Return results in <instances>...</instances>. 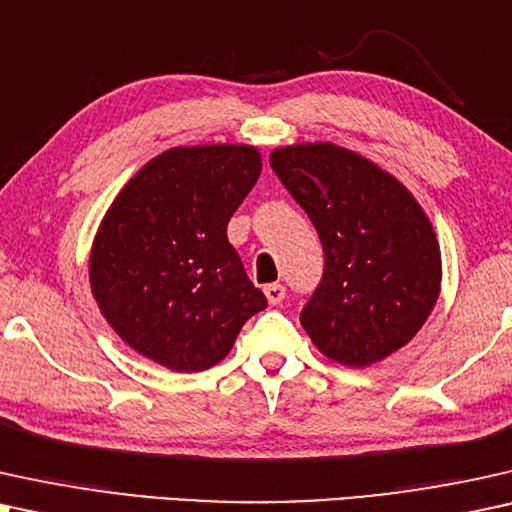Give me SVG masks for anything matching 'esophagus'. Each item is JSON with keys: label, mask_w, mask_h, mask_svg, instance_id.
I'll return each mask as SVG.
<instances>
[{"label": "esophagus", "mask_w": 512, "mask_h": 512, "mask_svg": "<svg viewBox=\"0 0 512 512\" xmlns=\"http://www.w3.org/2000/svg\"><path fill=\"white\" fill-rule=\"evenodd\" d=\"M264 295H267L269 304H281L285 299V288L281 283H271V285H267V288H264Z\"/></svg>", "instance_id": "1"}]
</instances>
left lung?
Here are the masks:
<instances>
[{
	"mask_svg": "<svg viewBox=\"0 0 512 512\" xmlns=\"http://www.w3.org/2000/svg\"><path fill=\"white\" fill-rule=\"evenodd\" d=\"M269 163L323 243V278L299 313L311 342L349 367L391 356L440 295L426 213L395 177L330 142L276 149Z\"/></svg>",
	"mask_w": 512,
	"mask_h": 512,
	"instance_id": "left-lung-1",
	"label": "left lung"
}]
</instances>
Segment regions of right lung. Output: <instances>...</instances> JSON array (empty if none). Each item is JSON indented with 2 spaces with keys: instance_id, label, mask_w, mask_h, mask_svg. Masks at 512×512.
I'll use <instances>...</instances> for the list:
<instances>
[{
  "instance_id": "obj_1",
  "label": "right lung",
  "mask_w": 512,
  "mask_h": 512,
  "mask_svg": "<svg viewBox=\"0 0 512 512\" xmlns=\"http://www.w3.org/2000/svg\"><path fill=\"white\" fill-rule=\"evenodd\" d=\"M260 170L255 147H175L121 189L95 236L91 290L131 349L175 372L208 370L267 309L227 238Z\"/></svg>"
}]
</instances>
